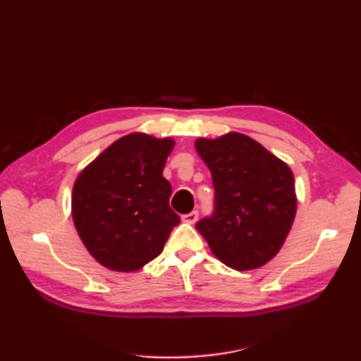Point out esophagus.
I'll return each mask as SVG.
<instances>
[{"instance_id": "34e87169", "label": "esophagus", "mask_w": 361, "mask_h": 361, "mask_svg": "<svg viewBox=\"0 0 361 361\" xmlns=\"http://www.w3.org/2000/svg\"><path fill=\"white\" fill-rule=\"evenodd\" d=\"M197 218H199V212L197 211H192L190 214L182 215V221L183 223H188V224H194L195 221H197Z\"/></svg>"}]
</instances>
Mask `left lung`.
Here are the masks:
<instances>
[{
	"mask_svg": "<svg viewBox=\"0 0 361 361\" xmlns=\"http://www.w3.org/2000/svg\"><path fill=\"white\" fill-rule=\"evenodd\" d=\"M211 170L214 212L195 224L212 253L236 271L256 269L285 244L297 212L288 164L244 134L195 141Z\"/></svg>",
	"mask_w": 361,
	"mask_h": 361,
	"instance_id": "8db88e82",
	"label": "left lung"
}]
</instances>
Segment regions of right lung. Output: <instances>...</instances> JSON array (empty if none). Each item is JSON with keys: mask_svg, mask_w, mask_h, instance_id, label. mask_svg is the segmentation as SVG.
<instances>
[{"mask_svg": "<svg viewBox=\"0 0 361 361\" xmlns=\"http://www.w3.org/2000/svg\"><path fill=\"white\" fill-rule=\"evenodd\" d=\"M171 138L129 134L105 149L76 178L72 216L89 253L105 268L130 272L161 255L179 215L162 176Z\"/></svg>", "mask_w": 361, "mask_h": 361, "instance_id": "right-lung-1", "label": "right lung"}]
</instances>
